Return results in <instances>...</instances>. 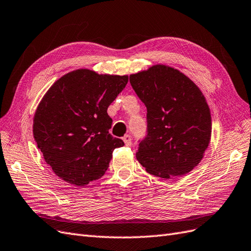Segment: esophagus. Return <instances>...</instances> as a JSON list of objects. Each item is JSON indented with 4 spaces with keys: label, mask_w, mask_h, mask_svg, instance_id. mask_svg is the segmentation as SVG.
<instances>
[{
    "label": "esophagus",
    "mask_w": 251,
    "mask_h": 251,
    "mask_svg": "<svg viewBox=\"0 0 251 251\" xmlns=\"http://www.w3.org/2000/svg\"><path fill=\"white\" fill-rule=\"evenodd\" d=\"M123 139H124V141H125V144H126V147H131L132 141H131V136H130V135H126V136H125Z\"/></svg>",
    "instance_id": "esophagus-1"
}]
</instances>
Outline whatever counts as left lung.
<instances>
[{
	"mask_svg": "<svg viewBox=\"0 0 251 251\" xmlns=\"http://www.w3.org/2000/svg\"><path fill=\"white\" fill-rule=\"evenodd\" d=\"M147 106L148 135L136 158L148 173L178 177L198 166L211 139V114L193 81L174 67L156 64L130 75Z\"/></svg>",
	"mask_w": 251,
	"mask_h": 251,
	"instance_id": "1",
	"label": "left lung"
}]
</instances>
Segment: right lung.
I'll return each instance as SVG.
<instances>
[{
    "instance_id": "obj_1",
    "label": "right lung",
    "mask_w": 251,
    "mask_h": 251,
    "mask_svg": "<svg viewBox=\"0 0 251 251\" xmlns=\"http://www.w3.org/2000/svg\"><path fill=\"white\" fill-rule=\"evenodd\" d=\"M127 80V75L79 69L59 78L46 92L33 116L32 133L59 178L82 187L104 175L113 151L125 146L109 133L107 107Z\"/></svg>"
}]
</instances>
